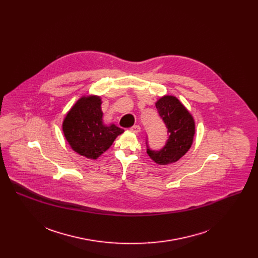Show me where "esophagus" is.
Returning <instances> with one entry per match:
<instances>
[{
	"label": "esophagus",
	"mask_w": 258,
	"mask_h": 258,
	"mask_svg": "<svg viewBox=\"0 0 258 258\" xmlns=\"http://www.w3.org/2000/svg\"><path fill=\"white\" fill-rule=\"evenodd\" d=\"M131 131L135 134H139L141 132V127H140V125H134L133 127H131Z\"/></svg>",
	"instance_id": "1"
}]
</instances>
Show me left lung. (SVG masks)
Returning a JSON list of instances; mask_svg holds the SVG:
<instances>
[{"instance_id":"left-lung-1","label":"left lung","mask_w":258,"mask_h":258,"mask_svg":"<svg viewBox=\"0 0 258 258\" xmlns=\"http://www.w3.org/2000/svg\"><path fill=\"white\" fill-rule=\"evenodd\" d=\"M159 116L167 128L168 139L162 149L156 151L147 145V154L160 165L176 162L191 148L195 135V122L191 113L175 97L164 96L156 102Z\"/></svg>"}]
</instances>
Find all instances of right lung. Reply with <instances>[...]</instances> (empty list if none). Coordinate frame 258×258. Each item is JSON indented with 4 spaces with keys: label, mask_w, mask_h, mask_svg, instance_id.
Listing matches in <instances>:
<instances>
[{
    "label": "right lung",
    "mask_w": 258,
    "mask_h": 258,
    "mask_svg": "<svg viewBox=\"0 0 258 258\" xmlns=\"http://www.w3.org/2000/svg\"><path fill=\"white\" fill-rule=\"evenodd\" d=\"M101 104L97 96L81 98L69 110L62 125L71 148L90 159H97L124 132L115 124L103 123Z\"/></svg>",
    "instance_id": "right-lung-1"
}]
</instances>
